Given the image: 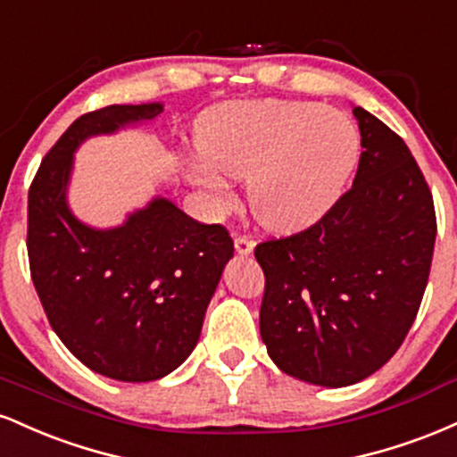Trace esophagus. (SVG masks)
<instances>
[{"label":"esophagus","mask_w":457,"mask_h":457,"mask_svg":"<svg viewBox=\"0 0 457 457\" xmlns=\"http://www.w3.org/2000/svg\"><path fill=\"white\" fill-rule=\"evenodd\" d=\"M235 250L244 256L250 254V252L254 250V239H252L250 235H239V237H235Z\"/></svg>","instance_id":"esophagus-1"}]
</instances>
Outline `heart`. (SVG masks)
I'll return each mask as SVG.
<instances>
[{"label":"heart","instance_id":"b5f03b06","mask_svg":"<svg viewBox=\"0 0 457 457\" xmlns=\"http://www.w3.org/2000/svg\"><path fill=\"white\" fill-rule=\"evenodd\" d=\"M195 181L216 198H230L228 181L248 177V201L267 228L295 230L320 220L355 173L361 138L345 112L314 102H227L198 123ZM217 170L213 171L211 166Z\"/></svg>","mask_w":457,"mask_h":457}]
</instances>
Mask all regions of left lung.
<instances>
[{
  "mask_svg": "<svg viewBox=\"0 0 457 457\" xmlns=\"http://www.w3.org/2000/svg\"><path fill=\"white\" fill-rule=\"evenodd\" d=\"M353 186L312 227L261 241V337L282 372L346 387L402 346L430 276L436 213L411 149L361 106Z\"/></svg>",
  "mask_w": 457,
  "mask_h": 457,
  "instance_id": "1",
  "label": "left lung"
}]
</instances>
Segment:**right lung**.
I'll use <instances>...</instances> for the list:
<instances>
[{"label":"right lung","mask_w":457,"mask_h":457,"mask_svg":"<svg viewBox=\"0 0 457 457\" xmlns=\"http://www.w3.org/2000/svg\"><path fill=\"white\" fill-rule=\"evenodd\" d=\"M162 104H111L80 115L48 149L27 196V254L48 323L89 370L123 383L162 378L186 361L233 239L166 198L123 227L96 230L66 205L72 154L91 134L154 120Z\"/></svg>","instance_id":"add662e5"}]
</instances>
